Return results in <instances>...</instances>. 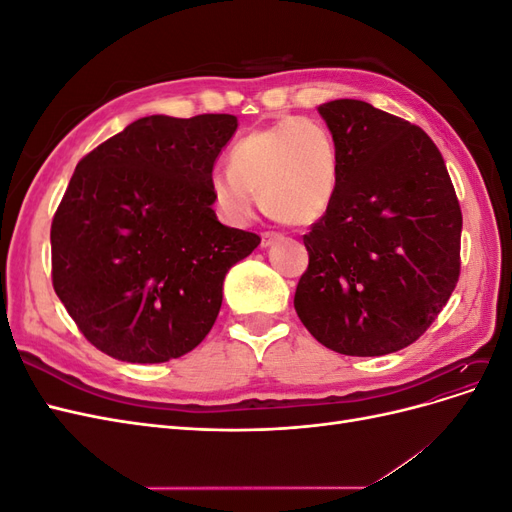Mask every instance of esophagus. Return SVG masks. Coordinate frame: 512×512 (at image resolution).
Wrapping results in <instances>:
<instances>
[{
	"instance_id": "34e87169",
	"label": "esophagus",
	"mask_w": 512,
	"mask_h": 512,
	"mask_svg": "<svg viewBox=\"0 0 512 512\" xmlns=\"http://www.w3.org/2000/svg\"><path fill=\"white\" fill-rule=\"evenodd\" d=\"M280 239H282L280 232H271V230H267V232H262L260 245H262V247H269V245H273L275 241H280Z\"/></svg>"
}]
</instances>
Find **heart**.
<instances>
[{
    "label": "heart",
    "mask_w": 512,
    "mask_h": 512,
    "mask_svg": "<svg viewBox=\"0 0 512 512\" xmlns=\"http://www.w3.org/2000/svg\"><path fill=\"white\" fill-rule=\"evenodd\" d=\"M215 209L230 224L252 218L258 196L273 218L292 226L320 220L337 190V149L312 117H286L243 134L228 151V168L209 175Z\"/></svg>",
    "instance_id": "b5f03b06"
}]
</instances>
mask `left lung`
<instances>
[{"label":"left lung","instance_id":"obj_1","mask_svg":"<svg viewBox=\"0 0 512 512\" xmlns=\"http://www.w3.org/2000/svg\"><path fill=\"white\" fill-rule=\"evenodd\" d=\"M333 203L309 226L294 309L322 346L382 356L414 344L459 282L461 207L436 143L363 100L322 104Z\"/></svg>","mask_w":512,"mask_h":512}]
</instances>
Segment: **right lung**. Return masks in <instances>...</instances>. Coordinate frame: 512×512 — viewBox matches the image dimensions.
Returning <instances> with one entry per match:
<instances>
[{"label": "right lung", "mask_w": 512, "mask_h": 512, "mask_svg": "<svg viewBox=\"0 0 512 512\" xmlns=\"http://www.w3.org/2000/svg\"><path fill=\"white\" fill-rule=\"evenodd\" d=\"M235 115L143 117L76 164L51 224L53 288L91 346L126 363L194 350L260 237L211 209Z\"/></svg>", "instance_id": "add662e5"}]
</instances>
